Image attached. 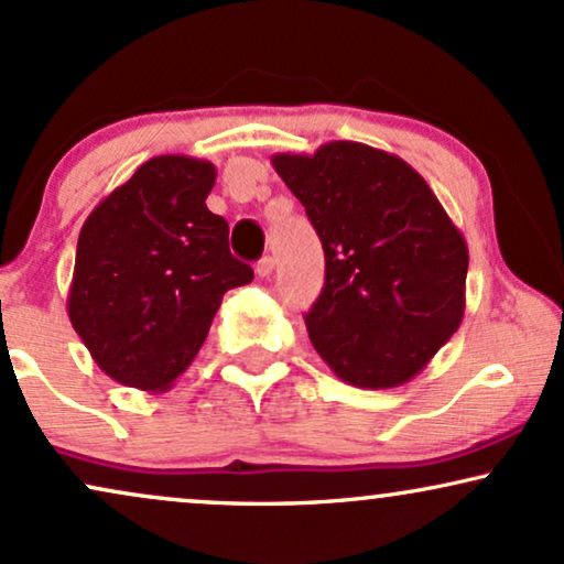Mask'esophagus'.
<instances>
[{
	"instance_id": "esophagus-1",
	"label": "esophagus",
	"mask_w": 564,
	"mask_h": 564,
	"mask_svg": "<svg viewBox=\"0 0 564 564\" xmlns=\"http://www.w3.org/2000/svg\"><path fill=\"white\" fill-rule=\"evenodd\" d=\"M271 271H274V259H271V256H263V259L256 263V274H259L261 280H269Z\"/></svg>"
}]
</instances>
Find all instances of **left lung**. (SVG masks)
<instances>
[{"label":"left lung","instance_id":"obj_1","mask_svg":"<svg viewBox=\"0 0 564 564\" xmlns=\"http://www.w3.org/2000/svg\"><path fill=\"white\" fill-rule=\"evenodd\" d=\"M271 164L324 248V290L305 314L316 352L352 387L405 384L463 322V232L413 166L373 145L332 141Z\"/></svg>","mask_w":564,"mask_h":564}]
</instances>
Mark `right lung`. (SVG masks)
I'll use <instances>...</instances> for the list:
<instances>
[{
	"instance_id": "1",
	"label": "right lung",
	"mask_w": 564,
	"mask_h": 564,
	"mask_svg": "<svg viewBox=\"0 0 564 564\" xmlns=\"http://www.w3.org/2000/svg\"><path fill=\"white\" fill-rule=\"evenodd\" d=\"M217 166L164 154L143 162L83 221L67 316L107 377L166 392L193 364L221 295L253 280L206 208Z\"/></svg>"
}]
</instances>
